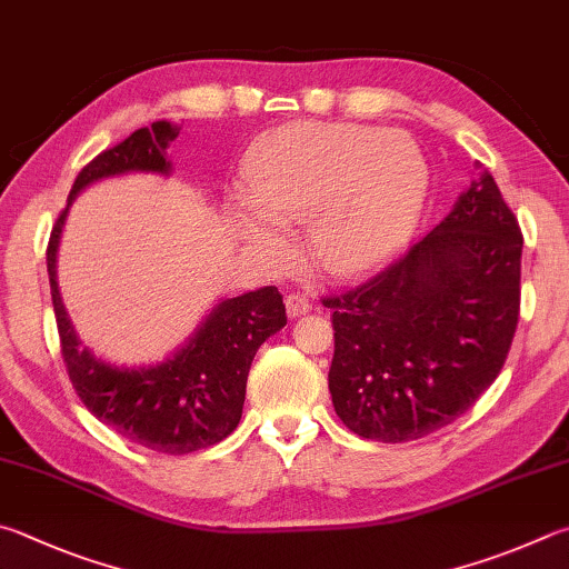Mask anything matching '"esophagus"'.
Instances as JSON below:
<instances>
[{
	"instance_id": "obj_1",
	"label": "esophagus",
	"mask_w": 569,
	"mask_h": 569,
	"mask_svg": "<svg viewBox=\"0 0 569 569\" xmlns=\"http://www.w3.org/2000/svg\"><path fill=\"white\" fill-rule=\"evenodd\" d=\"M311 301H308V296L303 293H291L286 296V313L288 318H298V316H306L308 311H311Z\"/></svg>"
}]
</instances>
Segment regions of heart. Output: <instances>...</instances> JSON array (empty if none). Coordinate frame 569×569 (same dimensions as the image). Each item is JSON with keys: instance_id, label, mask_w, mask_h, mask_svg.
I'll return each instance as SVG.
<instances>
[{"instance_id": "heart-1", "label": "heart", "mask_w": 569, "mask_h": 569, "mask_svg": "<svg viewBox=\"0 0 569 569\" xmlns=\"http://www.w3.org/2000/svg\"><path fill=\"white\" fill-rule=\"evenodd\" d=\"M241 233L283 258L286 223H308V249L328 276L370 271L410 239L428 196V163L402 131L301 121L256 143Z\"/></svg>"}]
</instances>
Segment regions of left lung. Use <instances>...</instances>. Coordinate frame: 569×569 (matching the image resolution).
Instances as JSON below:
<instances>
[{
  "mask_svg": "<svg viewBox=\"0 0 569 569\" xmlns=\"http://www.w3.org/2000/svg\"><path fill=\"white\" fill-rule=\"evenodd\" d=\"M478 177L386 271L326 298L328 390L360 438L406 442L446 428L498 378L520 316L522 233L498 183Z\"/></svg>",
  "mask_w": 569,
  "mask_h": 569,
  "instance_id": "1",
  "label": "left lung"
}]
</instances>
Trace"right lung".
Here are the masks:
<instances>
[{
  "instance_id": "obj_1",
  "label": "right lung",
  "mask_w": 569,
  "mask_h": 569,
  "mask_svg": "<svg viewBox=\"0 0 569 569\" xmlns=\"http://www.w3.org/2000/svg\"><path fill=\"white\" fill-rule=\"evenodd\" d=\"M177 137L179 127L157 121L89 161L71 186L67 209L59 213L47 246L61 356L77 396L91 416L119 436L167 456L216 446L239 426L256 350L286 326L283 296L276 286H263L236 298H221L189 340L159 363L113 366L81 343L71 326L57 283V251L69 206L81 191L127 173L171 177L167 149Z\"/></svg>"
}]
</instances>
